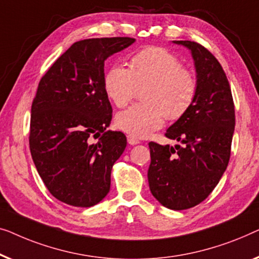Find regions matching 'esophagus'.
<instances>
[{
	"mask_svg": "<svg viewBox=\"0 0 259 259\" xmlns=\"http://www.w3.org/2000/svg\"><path fill=\"white\" fill-rule=\"evenodd\" d=\"M126 138H128V143H129L130 145H135V144L140 143V141H138V138L131 136V135H128V136H126Z\"/></svg>",
	"mask_w": 259,
	"mask_h": 259,
	"instance_id": "34e87169",
	"label": "esophagus"
}]
</instances>
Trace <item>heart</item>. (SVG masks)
Segmentation results:
<instances>
[{"mask_svg":"<svg viewBox=\"0 0 259 259\" xmlns=\"http://www.w3.org/2000/svg\"><path fill=\"white\" fill-rule=\"evenodd\" d=\"M104 90L116 107L123 108L138 89L144 103L118 112L116 124L134 137H148L163 125L164 117L177 121L187 114L198 92L194 71L183 67L175 54L161 47H148L134 54L129 69L114 64L105 72Z\"/></svg>","mask_w":259,"mask_h":259,"instance_id":"heart-1","label":"heart"}]
</instances>
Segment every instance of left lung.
<instances>
[{"label": "left lung", "instance_id": "8db88e82", "mask_svg": "<svg viewBox=\"0 0 259 259\" xmlns=\"http://www.w3.org/2000/svg\"><path fill=\"white\" fill-rule=\"evenodd\" d=\"M175 43L191 50L198 92L187 114L165 133L181 144L149 143L148 181L151 194L162 205L185 210L202 203L227 169L235 131V104L217 58L197 42Z\"/></svg>", "mask_w": 259, "mask_h": 259}]
</instances>
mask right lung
Segmentation results:
<instances>
[{
	"instance_id": "obj_1",
	"label": "right lung",
	"mask_w": 259,
	"mask_h": 259,
	"mask_svg": "<svg viewBox=\"0 0 259 259\" xmlns=\"http://www.w3.org/2000/svg\"><path fill=\"white\" fill-rule=\"evenodd\" d=\"M134 42L131 37L75 42L38 83L29 148L43 183L58 201L89 207L110 190L112 165L124 151L126 137L108 130L112 108L103 85L104 62Z\"/></svg>"
}]
</instances>
